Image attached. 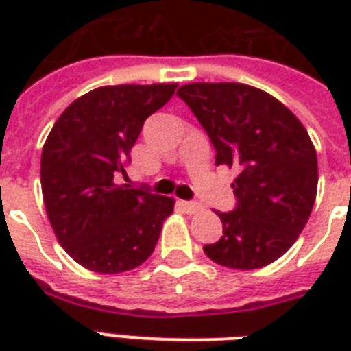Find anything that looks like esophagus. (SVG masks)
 I'll return each instance as SVG.
<instances>
[{"label":"esophagus","instance_id":"34e87169","mask_svg":"<svg viewBox=\"0 0 351 351\" xmlns=\"http://www.w3.org/2000/svg\"><path fill=\"white\" fill-rule=\"evenodd\" d=\"M180 205H182V208L186 210V213H190V214L199 213V210L203 208V206L199 205V203H195V201H182Z\"/></svg>","mask_w":351,"mask_h":351}]
</instances>
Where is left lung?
<instances>
[{"label": "left lung", "mask_w": 351, "mask_h": 351, "mask_svg": "<svg viewBox=\"0 0 351 351\" xmlns=\"http://www.w3.org/2000/svg\"><path fill=\"white\" fill-rule=\"evenodd\" d=\"M176 95L216 150L237 167V205L218 213L220 241L203 250L216 263L252 271L286 254L306 226L317 190V156L304 125L278 99L239 82H193Z\"/></svg>", "instance_id": "left-lung-1"}]
</instances>
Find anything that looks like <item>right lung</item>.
I'll return each mask as SVG.
<instances>
[{"label":"right lung","mask_w":351,"mask_h":351,"mask_svg":"<svg viewBox=\"0 0 351 351\" xmlns=\"http://www.w3.org/2000/svg\"><path fill=\"white\" fill-rule=\"evenodd\" d=\"M176 84L101 86L75 99L50 130L41 188L58 243L101 274L131 271L150 258L175 201L118 184L143 123Z\"/></svg>","instance_id":"1"}]
</instances>
